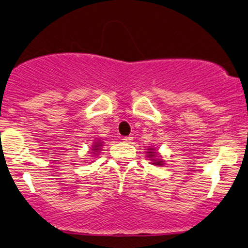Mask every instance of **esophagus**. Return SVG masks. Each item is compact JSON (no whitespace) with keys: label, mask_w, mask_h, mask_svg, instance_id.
I'll list each match as a JSON object with an SVG mask.
<instances>
[{"label":"esophagus","mask_w":248,"mask_h":248,"mask_svg":"<svg viewBox=\"0 0 248 248\" xmlns=\"http://www.w3.org/2000/svg\"><path fill=\"white\" fill-rule=\"evenodd\" d=\"M122 140H124V142H126V143H129L130 140H133V137H131V136H126V137H124V139H122Z\"/></svg>","instance_id":"obj_1"}]
</instances>
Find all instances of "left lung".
Segmentation results:
<instances>
[{
  "label": "left lung",
  "instance_id": "left-lung-1",
  "mask_svg": "<svg viewBox=\"0 0 248 248\" xmlns=\"http://www.w3.org/2000/svg\"><path fill=\"white\" fill-rule=\"evenodd\" d=\"M147 150H149V151H147L146 153H147V155H149L150 160L153 161V162H151L152 165H156V166H162V165H164V160H162V159H159V158H160V156H158V158H156L155 149H151V147H150V149H147Z\"/></svg>",
  "mask_w": 248,
  "mask_h": 248
}]
</instances>
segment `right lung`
Returning a JSON list of instances; mask_svg holds the SVG:
<instances>
[{"label": "right lung", "instance_id": "right-lung-1", "mask_svg": "<svg viewBox=\"0 0 248 248\" xmlns=\"http://www.w3.org/2000/svg\"><path fill=\"white\" fill-rule=\"evenodd\" d=\"M101 147H102V142H99V140H97V142H95V145H93V152H97V151H99V150H101ZM93 155H97V153H93Z\"/></svg>", "mask_w": 248, "mask_h": 248}]
</instances>
